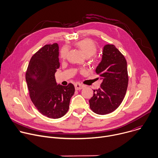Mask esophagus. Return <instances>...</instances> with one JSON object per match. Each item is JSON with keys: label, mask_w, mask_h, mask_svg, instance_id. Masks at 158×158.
<instances>
[{"label": "esophagus", "mask_w": 158, "mask_h": 158, "mask_svg": "<svg viewBox=\"0 0 158 158\" xmlns=\"http://www.w3.org/2000/svg\"><path fill=\"white\" fill-rule=\"evenodd\" d=\"M74 86H75L76 90H77V91H78V90H81L84 87V85L80 83H76L74 84Z\"/></svg>", "instance_id": "obj_1"}]
</instances>
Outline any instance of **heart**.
Listing matches in <instances>:
<instances>
[{
    "label": "heart",
    "instance_id": "b5f03b06",
    "mask_svg": "<svg viewBox=\"0 0 158 158\" xmlns=\"http://www.w3.org/2000/svg\"><path fill=\"white\" fill-rule=\"evenodd\" d=\"M76 46L82 51V53L85 57L92 56L96 54L97 51V46L93 40L89 39H85L78 41L76 43ZM69 51L67 46H64L61 49L60 56L62 59H65Z\"/></svg>",
    "mask_w": 158,
    "mask_h": 158
}]
</instances>
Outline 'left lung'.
I'll return each mask as SVG.
<instances>
[{
    "label": "left lung",
    "instance_id": "8db88e82",
    "mask_svg": "<svg viewBox=\"0 0 158 158\" xmlns=\"http://www.w3.org/2000/svg\"><path fill=\"white\" fill-rule=\"evenodd\" d=\"M96 73L102 82L99 89L94 90L93 96L89 101L90 108L98 114L104 115L120 106L128 85L126 60L114 45L104 46L102 60Z\"/></svg>",
    "mask_w": 158,
    "mask_h": 158
}]
</instances>
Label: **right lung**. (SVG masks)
Instances as JSON below:
<instances>
[{"label": "right lung", "instance_id": "obj_1", "mask_svg": "<svg viewBox=\"0 0 158 158\" xmlns=\"http://www.w3.org/2000/svg\"><path fill=\"white\" fill-rule=\"evenodd\" d=\"M59 54L57 43L46 45L31 57L26 74L31 101L42 114L52 119L67 113L75 92L73 84L64 86L56 82Z\"/></svg>", "mask_w": 158, "mask_h": 158}]
</instances>
